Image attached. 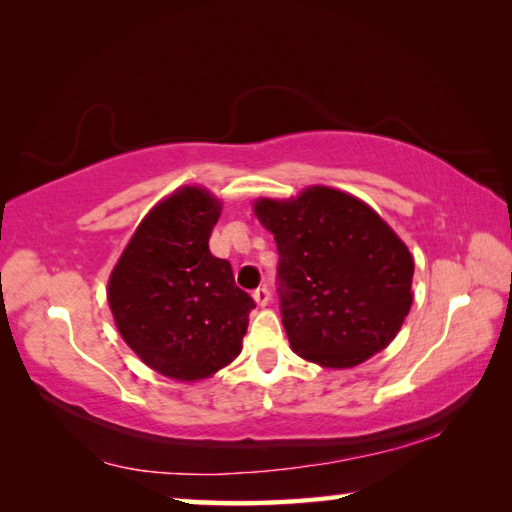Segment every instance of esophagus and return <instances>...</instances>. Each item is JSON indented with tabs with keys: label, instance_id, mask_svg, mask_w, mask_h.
Wrapping results in <instances>:
<instances>
[{
	"label": "esophagus",
	"instance_id": "1",
	"mask_svg": "<svg viewBox=\"0 0 512 512\" xmlns=\"http://www.w3.org/2000/svg\"><path fill=\"white\" fill-rule=\"evenodd\" d=\"M253 298H255V302H257V307H266L268 305V300H271V293H268V289H257L255 293H253Z\"/></svg>",
	"mask_w": 512,
	"mask_h": 512
}]
</instances>
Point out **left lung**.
<instances>
[{"instance_id":"1","label":"left lung","mask_w":512,"mask_h":512,"mask_svg":"<svg viewBox=\"0 0 512 512\" xmlns=\"http://www.w3.org/2000/svg\"><path fill=\"white\" fill-rule=\"evenodd\" d=\"M280 253L282 325L291 350L323 368H354L384 350L413 305V255L361 198L311 185L257 198Z\"/></svg>"}]
</instances>
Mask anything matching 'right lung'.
Wrapping results in <instances>:
<instances>
[{
  "mask_svg": "<svg viewBox=\"0 0 512 512\" xmlns=\"http://www.w3.org/2000/svg\"><path fill=\"white\" fill-rule=\"evenodd\" d=\"M221 207L210 189L178 187L140 221L108 277L121 339L151 370L180 384L230 366L255 309L230 264L210 253Z\"/></svg>",
  "mask_w": 512,
  "mask_h": 512,
  "instance_id": "1",
  "label": "right lung"
}]
</instances>
